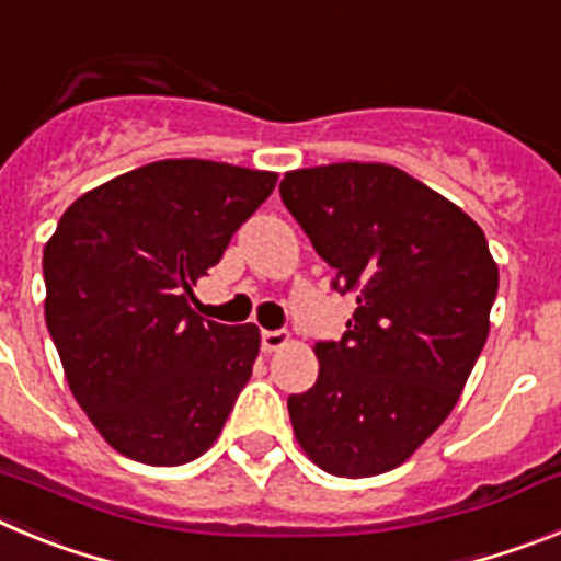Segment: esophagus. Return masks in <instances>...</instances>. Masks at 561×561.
Masks as SVG:
<instances>
[{"mask_svg": "<svg viewBox=\"0 0 561 561\" xmlns=\"http://www.w3.org/2000/svg\"><path fill=\"white\" fill-rule=\"evenodd\" d=\"M286 342H289V334H286V331H261V348L264 351L284 348Z\"/></svg>", "mask_w": 561, "mask_h": 561, "instance_id": "34e87169", "label": "esophagus"}]
</instances>
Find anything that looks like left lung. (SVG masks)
<instances>
[{
	"mask_svg": "<svg viewBox=\"0 0 561 561\" xmlns=\"http://www.w3.org/2000/svg\"><path fill=\"white\" fill-rule=\"evenodd\" d=\"M280 199L331 289L354 295L340 340H320L314 388L289 396L300 447L336 478L410 458L444 424L489 336L497 264L458 205L381 162L286 173Z\"/></svg>",
	"mask_w": 561,
	"mask_h": 561,
	"instance_id": "8db88e82",
	"label": "left lung"
}]
</instances>
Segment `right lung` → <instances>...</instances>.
<instances>
[{"instance_id":"right-lung-1","label":"right lung","mask_w":561,"mask_h":561,"mask_svg":"<svg viewBox=\"0 0 561 561\" xmlns=\"http://www.w3.org/2000/svg\"><path fill=\"white\" fill-rule=\"evenodd\" d=\"M275 180L227 162H151L83 193L44 247V317L69 390L126 458L180 466L219 438L261 334L202 320L193 286Z\"/></svg>"}]
</instances>
